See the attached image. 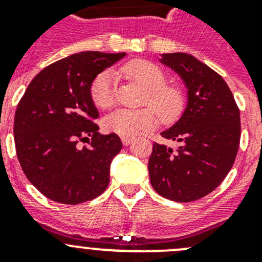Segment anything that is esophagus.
Masks as SVG:
<instances>
[{"instance_id": "34e87169", "label": "esophagus", "mask_w": 262, "mask_h": 262, "mask_svg": "<svg viewBox=\"0 0 262 262\" xmlns=\"http://www.w3.org/2000/svg\"><path fill=\"white\" fill-rule=\"evenodd\" d=\"M134 140V138H131V136H123L122 138V143H123V145H128L131 144V142Z\"/></svg>"}]
</instances>
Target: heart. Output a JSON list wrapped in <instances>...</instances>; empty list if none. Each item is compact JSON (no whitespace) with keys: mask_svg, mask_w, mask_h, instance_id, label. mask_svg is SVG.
Wrapping results in <instances>:
<instances>
[{"mask_svg":"<svg viewBox=\"0 0 262 262\" xmlns=\"http://www.w3.org/2000/svg\"><path fill=\"white\" fill-rule=\"evenodd\" d=\"M119 72L127 80L147 90L143 105L154 108L163 122L170 123L182 114L185 108L184 92L176 85L168 84L165 72L159 66L148 60H131L120 67ZM89 96L98 108L107 110L114 106V78L110 72H101L94 77L89 88ZM153 111L148 107L117 110L103 119V127L117 135L134 136L156 126L157 115Z\"/></svg>","mask_w":262,"mask_h":262,"instance_id":"1","label":"heart"}]
</instances>
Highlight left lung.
I'll use <instances>...</instances> for the list:
<instances>
[{"label": "left lung", "instance_id": "8db88e82", "mask_svg": "<svg viewBox=\"0 0 262 262\" xmlns=\"http://www.w3.org/2000/svg\"><path fill=\"white\" fill-rule=\"evenodd\" d=\"M187 86L181 119L161 133L177 149L155 143L148 170L155 190L176 202H193L223 182L239 151L240 110L226 81L187 53H164Z\"/></svg>", "mask_w": 262, "mask_h": 262}]
</instances>
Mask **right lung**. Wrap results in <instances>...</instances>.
<instances>
[{"label": "right lung", "mask_w": 262, "mask_h": 262, "mask_svg": "<svg viewBox=\"0 0 262 262\" xmlns=\"http://www.w3.org/2000/svg\"><path fill=\"white\" fill-rule=\"evenodd\" d=\"M124 53L88 51L53 62L32 78L14 117L17 157L27 180L50 200L77 205L102 194L110 163L122 149L117 134L98 133L89 88ZM81 142H88L84 147Z\"/></svg>", "instance_id": "1"}]
</instances>
